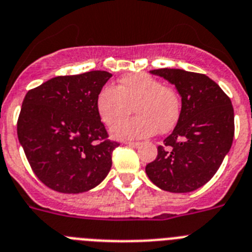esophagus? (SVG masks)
<instances>
[{"instance_id": "esophagus-1", "label": "esophagus", "mask_w": 252, "mask_h": 252, "mask_svg": "<svg viewBox=\"0 0 252 252\" xmlns=\"http://www.w3.org/2000/svg\"><path fill=\"white\" fill-rule=\"evenodd\" d=\"M126 144L129 147H133V148H137V147L140 146L139 142H126Z\"/></svg>"}]
</instances>
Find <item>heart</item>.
I'll use <instances>...</instances> for the list:
<instances>
[{
  "mask_svg": "<svg viewBox=\"0 0 252 252\" xmlns=\"http://www.w3.org/2000/svg\"><path fill=\"white\" fill-rule=\"evenodd\" d=\"M133 107L137 117L121 124ZM181 110L182 101L177 90L144 72L122 76L119 87H104L96 96V112L101 122L108 126L121 124L112 130L118 139L168 133L180 121Z\"/></svg>",
  "mask_w": 252,
  "mask_h": 252,
  "instance_id": "obj_1",
  "label": "heart"
}]
</instances>
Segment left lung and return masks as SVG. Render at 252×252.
<instances>
[{"label":"left lung","instance_id":"obj_1","mask_svg":"<svg viewBox=\"0 0 252 252\" xmlns=\"http://www.w3.org/2000/svg\"><path fill=\"white\" fill-rule=\"evenodd\" d=\"M151 74L173 84L182 98V110L146 173L163 191L192 192L215 176L232 146V104L205 74L168 67L151 70Z\"/></svg>","mask_w":252,"mask_h":252}]
</instances>
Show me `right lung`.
I'll return each instance as SVG.
<instances>
[{"mask_svg": "<svg viewBox=\"0 0 252 252\" xmlns=\"http://www.w3.org/2000/svg\"><path fill=\"white\" fill-rule=\"evenodd\" d=\"M112 78L95 70L56 76L27 92L17 121V137L33 173L61 193H81L108 176L119 143L96 112V96Z\"/></svg>", "mask_w": 252, "mask_h": 252, "instance_id": "obj_1", "label": "right lung"}]
</instances>
